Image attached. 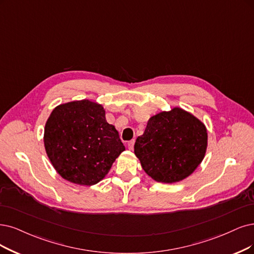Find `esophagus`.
<instances>
[{
    "label": "esophagus",
    "instance_id": "esophagus-1",
    "mask_svg": "<svg viewBox=\"0 0 254 254\" xmlns=\"http://www.w3.org/2000/svg\"><path fill=\"white\" fill-rule=\"evenodd\" d=\"M134 144H135V140H134V139L130 140V141H128V142H127V147H128V149H130V151H132V149L134 148Z\"/></svg>",
    "mask_w": 254,
    "mask_h": 254
}]
</instances>
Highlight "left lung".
Returning a JSON list of instances; mask_svg holds the SVG:
<instances>
[{"mask_svg":"<svg viewBox=\"0 0 254 254\" xmlns=\"http://www.w3.org/2000/svg\"><path fill=\"white\" fill-rule=\"evenodd\" d=\"M207 147L202 122L182 109L161 112L148 120L134 152L144 172L157 182L174 183L193 173Z\"/></svg>","mask_w":254,"mask_h":254,"instance_id":"obj_1","label":"left lung"}]
</instances>
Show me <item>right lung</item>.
Masks as SVG:
<instances>
[{
    "label": "right lung",
    "mask_w": 254,
    "mask_h": 254,
    "mask_svg": "<svg viewBox=\"0 0 254 254\" xmlns=\"http://www.w3.org/2000/svg\"><path fill=\"white\" fill-rule=\"evenodd\" d=\"M44 142L56 172L79 185L102 180L126 149L105 110L89 100L56 107L46 122Z\"/></svg>",
    "instance_id": "obj_1"
}]
</instances>
